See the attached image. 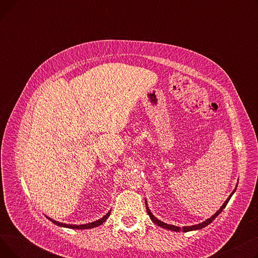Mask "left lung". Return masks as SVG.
<instances>
[{"mask_svg":"<svg viewBox=\"0 0 258 258\" xmlns=\"http://www.w3.org/2000/svg\"><path fill=\"white\" fill-rule=\"evenodd\" d=\"M238 183V182H237ZM236 187H237V185H236ZM236 187L234 188V190L231 192V195H230L229 197H228V199L225 201V203L224 204L221 206V208L216 211L211 218H209V219H207L206 221H204L203 223H200V224H197V225H192V226H184L183 228H181V227H178V226H174V225H169V224H166V223H164V222H162V221H160V220H158L156 216L151 212V210H150V208H148V205H147V201H146V199H145V205H146V211H147V214L150 215V218H151V220L154 222V224H156V225H158L159 227H161V228H164V229H167V230H170V231H175V232H180V231H183V232H189V231H195V230H200V229H203L204 227H206V226H208L209 224H211L214 220H215V218L216 216H218L223 210H224V208L226 207V205L228 204V202H229V200L231 199V197L233 196V194L235 192V190H236Z\"/></svg>","mask_w":258,"mask_h":258,"instance_id":"obj_1","label":"left lung"}]
</instances>
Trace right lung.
Instances as JSON below:
<instances>
[{
  "mask_svg": "<svg viewBox=\"0 0 258 258\" xmlns=\"http://www.w3.org/2000/svg\"><path fill=\"white\" fill-rule=\"evenodd\" d=\"M110 214H111V210L108 211L104 216H102L101 219H99V220H97V221H94V222H92V223L83 224V225H69V224H63V223H59V222H57V221H54V220L48 218V216H46V218H47L48 220H50L53 224H55L56 226H59V227H64V228H69V229H80V230H83V229H92V228L100 226L101 224H103V223L106 221V219L108 218V216H110Z\"/></svg>",
  "mask_w": 258,
  "mask_h": 258,
  "instance_id": "add662e5",
  "label": "right lung"
}]
</instances>
